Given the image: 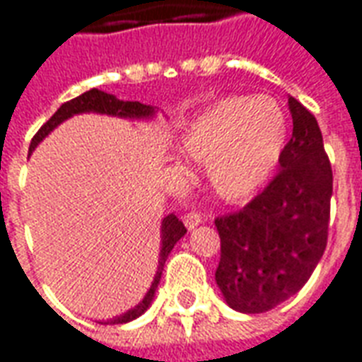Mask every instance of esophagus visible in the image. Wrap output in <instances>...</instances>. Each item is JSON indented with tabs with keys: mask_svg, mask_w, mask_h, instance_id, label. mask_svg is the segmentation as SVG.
Returning <instances> with one entry per match:
<instances>
[{
	"mask_svg": "<svg viewBox=\"0 0 362 362\" xmlns=\"http://www.w3.org/2000/svg\"><path fill=\"white\" fill-rule=\"evenodd\" d=\"M202 222H203V216L199 215V213H194V211H192V213H186V215H184V224H186V228L188 230L199 226Z\"/></svg>",
	"mask_w": 362,
	"mask_h": 362,
	"instance_id": "esophagus-1",
	"label": "esophagus"
}]
</instances>
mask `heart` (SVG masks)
Segmentation results:
<instances>
[{"instance_id":"heart-1","label":"heart","mask_w":362,"mask_h":362,"mask_svg":"<svg viewBox=\"0 0 362 362\" xmlns=\"http://www.w3.org/2000/svg\"><path fill=\"white\" fill-rule=\"evenodd\" d=\"M288 138L282 107L269 98H226L199 113L180 136L184 157L205 163L209 186L240 202L269 180Z\"/></svg>"}]
</instances>
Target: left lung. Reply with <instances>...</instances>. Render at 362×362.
<instances>
[{"label":"left lung","mask_w":362,"mask_h":362,"mask_svg":"<svg viewBox=\"0 0 362 362\" xmlns=\"http://www.w3.org/2000/svg\"><path fill=\"white\" fill-rule=\"evenodd\" d=\"M293 132L280 173L242 211L216 218L215 280L234 310L255 315L296 296L317 269L330 222L332 167L315 115L288 99Z\"/></svg>","instance_id":"1"}]
</instances>
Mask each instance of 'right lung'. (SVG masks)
Instances as JSON below:
<instances>
[{
	"label": "right lung",
	"instance_id": "obj_1",
	"mask_svg": "<svg viewBox=\"0 0 362 362\" xmlns=\"http://www.w3.org/2000/svg\"><path fill=\"white\" fill-rule=\"evenodd\" d=\"M82 113H99V115H109V117H119V119H130V120H151L157 115V109L151 105H144L140 101H122V99H117L113 93H105L93 88L90 92H84L78 98L71 99L66 101L63 105L59 107L55 115L52 119L45 122L44 127L40 128L36 136L32 138L30 141V149L28 151H34L38 144L42 140H45L49 134L59 127L63 124L65 120H69L74 115H82ZM186 234V228L182 221H178V216L170 213L163 218L160 222V251H159V264H157V272H155L153 282L149 286V290L144 296L140 303L132 307L127 313H122L119 317L107 318V320H99V324H127L134 318L141 317L149 305L153 303L155 299V291H157V286H159L160 274H163V267H165V261L168 259V253L173 251V247L176 245V242L180 240L182 235Z\"/></svg>",
	"mask_w": 362,
	"mask_h": 362
}]
</instances>
